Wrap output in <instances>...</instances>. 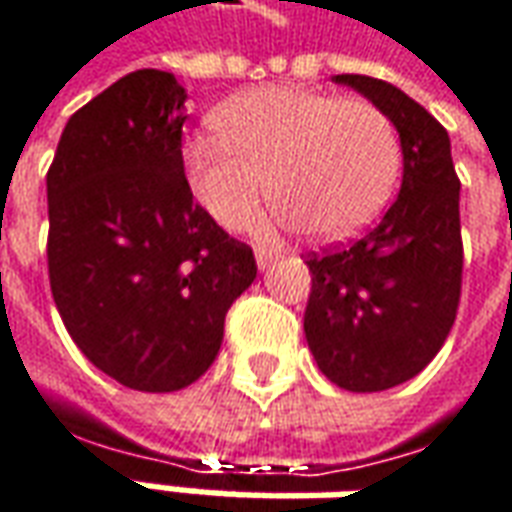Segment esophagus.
Instances as JSON below:
<instances>
[{
    "label": "esophagus",
    "mask_w": 512,
    "mask_h": 512,
    "mask_svg": "<svg viewBox=\"0 0 512 512\" xmlns=\"http://www.w3.org/2000/svg\"><path fill=\"white\" fill-rule=\"evenodd\" d=\"M255 260H257V269H260V272H266V269L272 266L274 252H269V249H260V246H257V249H255Z\"/></svg>",
    "instance_id": "esophagus-1"
}]
</instances>
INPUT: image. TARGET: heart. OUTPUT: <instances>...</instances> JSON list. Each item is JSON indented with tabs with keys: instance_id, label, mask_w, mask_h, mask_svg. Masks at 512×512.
<instances>
[{
	"instance_id": "heart-1",
	"label": "heart",
	"mask_w": 512,
	"mask_h": 512,
	"mask_svg": "<svg viewBox=\"0 0 512 512\" xmlns=\"http://www.w3.org/2000/svg\"><path fill=\"white\" fill-rule=\"evenodd\" d=\"M212 124L218 138H186L181 167L195 201L226 229L255 221L266 178L277 218L317 240L357 235L397 189V130L371 101L257 87L226 98Z\"/></svg>"
}]
</instances>
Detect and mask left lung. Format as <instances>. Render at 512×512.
<instances>
[{
  "label": "left lung",
  "instance_id": "left-lung-1",
  "mask_svg": "<svg viewBox=\"0 0 512 512\" xmlns=\"http://www.w3.org/2000/svg\"><path fill=\"white\" fill-rule=\"evenodd\" d=\"M397 127L402 186L360 240L309 257L303 331L317 368L354 394L416 377L448 340L462 291L459 178L448 130L399 87L343 73Z\"/></svg>",
  "mask_w": 512,
  "mask_h": 512
}]
</instances>
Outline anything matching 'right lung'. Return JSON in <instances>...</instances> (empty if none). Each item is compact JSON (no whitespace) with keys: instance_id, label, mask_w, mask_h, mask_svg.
Instances as JSON below:
<instances>
[{"instance_id":"1","label":"right lung","mask_w":512,"mask_h":512,"mask_svg":"<svg viewBox=\"0 0 512 512\" xmlns=\"http://www.w3.org/2000/svg\"><path fill=\"white\" fill-rule=\"evenodd\" d=\"M186 90L135 70L70 115L47 172V269L81 354L115 382L169 394L215 362L255 255L192 201Z\"/></svg>"}]
</instances>
